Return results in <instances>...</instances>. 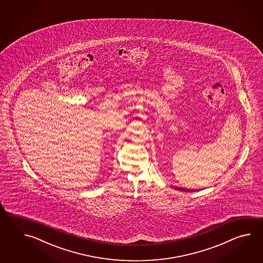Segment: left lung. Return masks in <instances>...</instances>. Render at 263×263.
<instances>
[{"label":"left lung","mask_w":263,"mask_h":263,"mask_svg":"<svg viewBox=\"0 0 263 263\" xmlns=\"http://www.w3.org/2000/svg\"><path fill=\"white\" fill-rule=\"evenodd\" d=\"M178 189H179V190H184L186 191V192H189V191H190L188 190V189H181V188H178Z\"/></svg>","instance_id":"8db88e82"}]
</instances>
